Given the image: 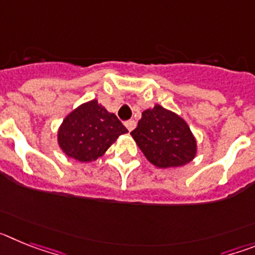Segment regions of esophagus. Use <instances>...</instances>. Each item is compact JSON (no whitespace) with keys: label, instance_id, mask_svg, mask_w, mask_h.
<instances>
[{"label":"esophagus","instance_id":"esophagus-1","mask_svg":"<svg viewBox=\"0 0 255 255\" xmlns=\"http://www.w3.org/2000/svg\"><path fill=\"white\" fill-rule=\"evenodd\" d=\"M125 126H126V129L129 130V131H132V130L135 129V126H136V123H135L134 120H129V121H126Z\"/></svg>","mask_w":255,"mask_h":255}]
</instances>
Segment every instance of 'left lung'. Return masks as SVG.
Instances as JSON below:
<instances>
[{"mask_svg":"<svg viewBox=\"0 0 255 255\" xmlns=\"http://www.w3.org/2000/svg\"><path fill=\"white\" fill-rule=\"evenodd\" d=\"M130 134L155 167L184 166L197 154V141L185 120L159 105L143 111Z\"/></svg>","mask_w":255,"mask_h":255,"instance_id":"1","label":"left lung"}]
</instances>
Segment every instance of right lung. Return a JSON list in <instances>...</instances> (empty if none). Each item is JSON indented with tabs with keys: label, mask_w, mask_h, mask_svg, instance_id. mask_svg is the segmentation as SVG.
Returning a JSON list of instances; mask_svg holds the SVG:
<instances>
[{
	"label": "right lung",
	"mask_w": 255,
	"mask_h": 255,
	"mask_svg": "<svg viewBox=\"0 0 255 255\" xmlns=\"http://www.w3.org/2000/svg\"><path fill=\"white\" fill-rule=\"evenodd\" d=\"M128 129L116 115L93 100L70 112L61 124L57 141L62 152L76 161L92 162L105 154Z\"/></svg>",
	"instance_id": "1"
}]
</instances>
